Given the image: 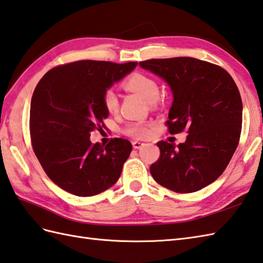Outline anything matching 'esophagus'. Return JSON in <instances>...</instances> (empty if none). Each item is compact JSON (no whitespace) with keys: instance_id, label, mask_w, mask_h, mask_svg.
Masks as SVG:
<instances>
[{"instance_id":"1","label":"esophagus","mask_w":263,"mask_h":263,"mask_svg":"<svg viewBox=\"0 0 263 263\" xmlns=\"http://www.w3.org/2000/svg\"><path fill=\"white\" fill-rule=\"evenodd\" d=\"M144 143H142V142H138V141H134L133 142V146H134V148H136V149H139V148H142L143 146H144Z\"/></svg>"}]
</instances>
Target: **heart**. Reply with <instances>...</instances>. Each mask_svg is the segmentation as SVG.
<instances>
[{
    "mask_svg": "<svg viewBox=\"0 0 263 263\" xmlns=\"http://www.w3.org/2000/svg\"><path fill=\"white\" fill-rule=\"evenodd\" d=\"M126 90L136 93L145 101L154 102L160 95V86L156 81L142 73H135L126 79L122 83ZM102 104L109 114H116L119 108L118 97L112 90H107L102 95ZM124 134L134 138H146L149 135V128L146 122H129L124 128Z\"/></svg>",
    "mask_w": 263,
    "mask_h": 263,
    "instance_id": "heart-1",
    "label": "heart"
}]
</instances>
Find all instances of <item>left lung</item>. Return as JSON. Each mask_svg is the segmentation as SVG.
<instances>
[{
	"instance_id": "obj_1",
	"label": "left lung",
	"mask_w": 263,
	"mask_h": 263,
	"mask_svg": "<svg viewBox=\"0 0 263 263\" xmlns=\"http://www.w3.org/2000/svg\"><path fill=\"white\" fill-rule=\"evenodd\" d=\"M139 65L165 80L173 92L168 133H188L178 146L157 143L161 154L149 167L152 177L179 194L205 188L221 176L240 142L242 100L234 80L223 67L192 57Z\"/></svg>"
}]
</instances>
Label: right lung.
I'll use <instances>...</instances> for the list:
<instances>
[{
	"label": "right lung",
	"instance_id": "add662e5",
	"mask_svg": "<svg viewBox=\"0 0 263 263\" xmlns=\"http://www.w3.org/2000/svg\"><path fill=\"white\" fill-rule=\"evenodd\" d=\"M136 65L79 61L51 68L38 82L30 104L31 145L46 174L63 190L90 197L119 179L130 142L111 138L103 146L92 144L90 135L106 127L103 92Z\"/></svg>",
	"mask_w": 263,
	"mask_h": 263
}]
</instances>
